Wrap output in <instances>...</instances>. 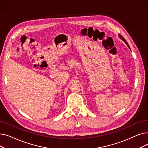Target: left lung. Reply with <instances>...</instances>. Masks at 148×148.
Returning a JSON list of instances; mask_svg holds the SVG:
<instances>
[{
	"label": "left lung",
	"instance_id": "left-lung-1",
	"mask_svg": "<svg viewBox=\"0 0 148 148\" xmlns=\"http://www.w3.org/2000/svg\"><path fill=\"white\" fill-rule=\"evenodd\" d=\"M119 38L121 39L122 40H123L124 42H125V44H126L128 45V47L130 48V46L128 45V43H127V41L125 40V38H123V36H122L121 35H119Z\"/></svg>",
	"mask_w": 148,
	"mask_h": 148
}]
</instances>
